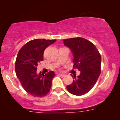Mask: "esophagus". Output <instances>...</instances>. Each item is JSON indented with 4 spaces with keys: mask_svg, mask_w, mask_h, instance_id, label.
<instances>
[{
    "mask_svg": "<svg viewBox=\"0 0 120 120\" xmlns=\"http://www.w3.org/2000/svg\"><path fill=\"white\" fill-rule=\"evenodd\" d=\"M58 76H60L61 77V78H64V77L65 76V75H64V74H58Z\"/></svg>",
    "mask_w": 120,
    "mask_h": 120,
    "instance_id": "obj_1",
    "label": "esophagus"
}]
</instances>
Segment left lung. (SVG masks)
Here are the masks:
<instances>
[{
    "mask_svg": "<svg viewBox=\"0 0 120 120\" xmlns=\"http://www.w3.org/2000/svg\"><path fill=\"white\" fill-rule=\"evenodd\" d=\"M64 44L73 53V68L78 69L79 76H71L73 82L67 89L72 94L82 96L88 93L96 84L101 73V56L94 44L80 37L64 39Z\"/></svg>",
    "mask_w": 120,
    "mask_h": 120,
    "instance_id": "8db88e82",
    "label": "left lung"
}]
</instances>
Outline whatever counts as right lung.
<instances>
[{"label": "right lung", "mask_w": 120, "mask_h": 120, "mask_svg": "<svg viewBox=\"0 0 120 120\" xmlns=\"http://www.w3.org/2000/svg\"><path fill=\"white\" fill-rule=\"evenodd\" d=\"M56 40L34 39L26 43L17 54L15 62V72L24 90L36 97L45 96L51 88L52 79L55 76L53 71L45 75L37 74V66L43 60L46 49Z\"/></svg>", "instance_id": "add662e5"}]
</instances>
